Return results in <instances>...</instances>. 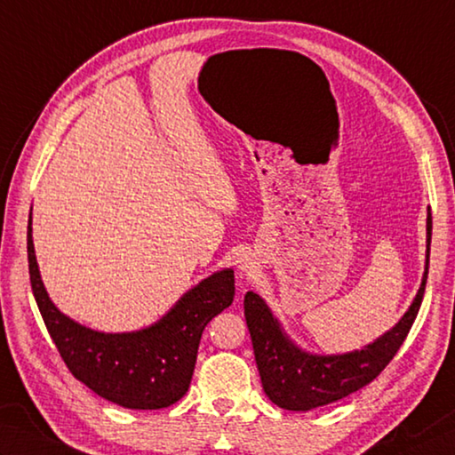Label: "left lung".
<instances>
[{
  "mask_svg": "<svg viewBox=\"0 0 455 455\" xmlns=\"http://www.w3.org/2000/svg\"><path fill=\"white\" fill-rule=\"evenodd\" d=\"M430 240L432 217L428 212V254H426L422 286L418 290L411 309L406 311L396 327L361 351L329 355V357L299 351L282 333L278 322L270 314L264 299L256 296L254 291L246 293L244 317L252 337L258 372H260L264 393L268 395L274 404L286 408V411H314V408L337 403V400L357 393L359 388L367 387L385 371L400 349V345L404 343L418 315V309H420L426 278H428Z\"/></svg>",
  "mask_w": 455,
  "mask_h": 455,
  "instance_id": "left-lung-1",
  "label": "left lung"
}]
</instances>
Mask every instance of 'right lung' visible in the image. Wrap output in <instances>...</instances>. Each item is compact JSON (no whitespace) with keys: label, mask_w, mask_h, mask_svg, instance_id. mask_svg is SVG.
<instances>
[{"label":"right lung","mask_w":455,"mask_h":455,"mask_svg":"<svg viewBox=\"0 0 455 455\" xmlns=\"http://www.w3.org/2000/svg\"><path fill=\"white\" fill-rule=\"evenodd\" d=\"M27 258L35 301L60 359L98 396L133 411H157L180 400L191 385L204 327L235 299V274L203 280L156 325L136 333H98L52 306L41 282L27 227Z\"/></svg>","instance_id":"right-lung-1"}]
</instances>
